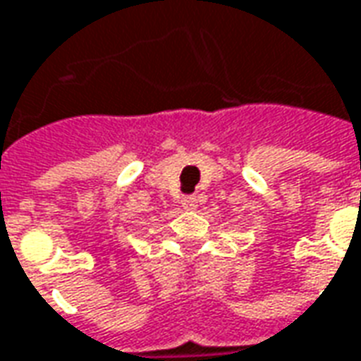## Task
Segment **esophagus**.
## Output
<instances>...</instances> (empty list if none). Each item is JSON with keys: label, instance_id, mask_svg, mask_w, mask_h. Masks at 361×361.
Segmentation results:
<instances>
[{"label": "esophagus", "instance_id": "obj_1", "mask_svg": "<svg viewBox=\"0 0 361 361\" xmlns=\"http://www.w3.org/2000/svg\"><path fill=\"white\" fill-rule=\"evenodd\" d=\"M180 204L185 206L186 210H196V208H198V198H196V196H185V198L180 200Z\"/></svg>", "mask_w": 361, "mask_h": 361}]
</instances>
